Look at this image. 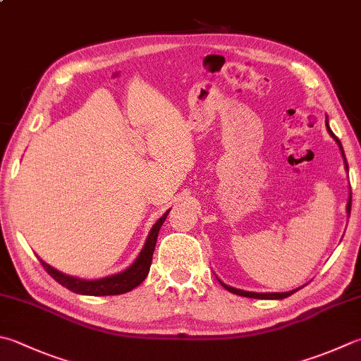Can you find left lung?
<instances>
[{"label": "left lung", "instance_id": "left-lung-1", "mask_svg": "<svg viewBox=\"0 0 361 361\" xmlns=\"http://www.w3.org/2000/svg\"><path fill=\"white\" fill-rule=\"evenodd\" d=\"M327 130H329V133L331 135V137L336 140L339 149H341V154H343V157H344V165H345V169H348V161H345V155H344V151H343L341 142H339V140L335 137V133H333V132L330 130L329 122H327ZM348 214H350V200H349V204H348ZM220 283H221V281H220ZM221 286H223L224 289H228L229 292H233V294H237V295H240V297H250V298H265V300H276V298H278V300H280V298H286V297L292 295V294H294V292H295V290H289V292H271V294H257V292H248V290H240V289L231 288V286H228V284H224V283H221Z\"/></svg>", "mask_w": 361, "mask_h": 361}]
</instances>
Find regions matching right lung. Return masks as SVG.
Here are the masks:
<instances>
[{"label":"right lung","instance_id":"1","mask_svg":"<svg viewBox=\"0 0 361 361\" xmlns=\"http://www.w3.org/2000/svg\"><path fill=\"white\" fill-rule=\"evenodd\" d=\"M169 212V210H168ZM168 212L161 216V219L154 224V228L149 233L147 240L142 247L140 256L137 257V261L133 262L132 267H128L127 270L122 271V274L113 275V276H106L102 278V280H94V281H86V280H80V278H73L69 275L61 274L59 270L53 269L51 265L44 262L42 259H39L42 267L49 271V275L54 278L61 286L67 288L69 290L75 292V294H81V295H119V294H126V292L135 289L137 286L146 280V276L149 274V269H151V262H152V253L155 248V243H157V237H159V231L161 228L163 221L166 220Z\"/></svg>","mask_w":361,"mask_h":361}]
</instances>
